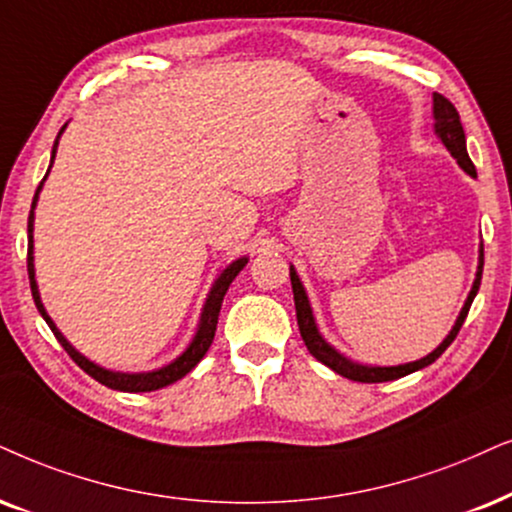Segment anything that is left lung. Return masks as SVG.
I'll list each match as a JSON object with an SVG mask.
<instances>
[{"label": "left lung", "instance_id": "obj_1", "mask_svg": "<svg viewBox=\"0 0 512 512\" xmlns=\"http://www.w3.org/2000/svg\"><path fill=\"white\" fill-rule=\"evenodd\" d=\"M432 99H435V132L439 134V139L444 141V146L449 148L451 155L458 160V165H461L463 170L470 174V177H477L475 165H472V160L468 155V148H465V132H463L461 115H458L456 106L449 99H444L442 94H435ZM482 267H484V248H480V267H477V278H475V283H472V290H470L468 300H465V304H463L456 326L451 328V333L446 335V340L435 349V352L428 354L425 359L411 361V364H401V366H361V364H354V361L345 359L340 352H335V349L319 335V328H316V323H314L307 293H304V288H302L300 278H297V274H295V269L290 267V283H293V295H295L297 326H300V335H302L304 345H307L309 354H312L314 359H319L321 364L333 368V371L340 373L342 378L357 380V383H387V380L404 378V375L418 371V368L430 366L432 361L442 357L444 349L454 342L458 331H461L465 316H468V312H470V304H472V300H475L477 290H480Z\"/></svg>", "mask_w": 512, "mask_h": 512}]
</instances>
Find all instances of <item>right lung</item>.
Segmentation results:
<instances>
[{
	"label": "right lung",
	"mask_w": 512,
	"mask_h": 512,
	"mask_svg": "<svg viewBox=\"0 0 512 512\" xmlns=\"http://www.w3.org/2000/svg\"><path fill=\"white\" fill-rule=\"evenodd\" d=\"M63 132V129H61ZM58 132V134H61ZM56 146H58V137L54 141V151H51V163H54V155H56ZM51 167V165H49ZM49 174V172H47ZM47 174H44V179H47ZM44 179L40 181V186H37L35 191V198H32V208H30V217H28V278H30V290H32V300H35L37 309H40V314L44 316V321L49 323L51 333L56 335V340L61 342V347L66 349L68 357L75 361L77 366L82 368L84 373L92 375L94 380H99L101 385L111 387V390H120V392H153V390H160V387H167L172 383H177L179 378H184L186 373L191 371V368H196V364L200 359L205 357V352H208L212 340H215V331H217V319H219V309H222V300L226 295V290H229L231 281L241 274V269L248 264V257H241V260L231 262L229 267L222 271V276L217 278L215 286H212L210 295H208V302H205V309H203V316H200V326H198V333L193 342L186 349L184 354H181L179 359H174L170 366L160 368V371H151V373H115V371H106V368L96 366L94 361L84 359L77 349L70 345V342L63 338L61 333H58V328L54 326V321L49 319V314L44 312L42 307V300H40V290H37V281H35V264H32V210H35V203H37V196H40V189L44 184Z\"/></svg>",
	"instance_id": "right-lung-1"
}]
</instances>
